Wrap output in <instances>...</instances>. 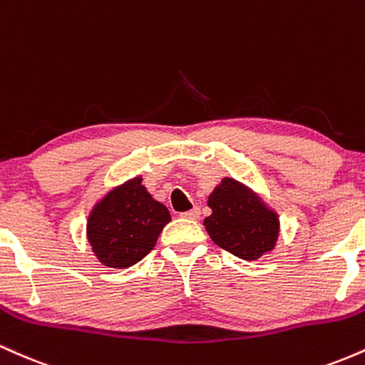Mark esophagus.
<instances>
[{
	"label": "esophagus",
	"instance_id": "34e87169",
	"mask_svg": "<svg viewBox=\"0 0 365 365\" xmlns=\"http://www.w3.org/2000/svg\"><path fill=\"white\" fill-rule=\"evenodd\" d=\"M180 216L187 217V220H197V217L200 216V209L199 207H194V209H190V211L182 212V215H180Z\"/></svg>",
	"mask_w": 365,
	"mask_h": 365
}]
</instances>
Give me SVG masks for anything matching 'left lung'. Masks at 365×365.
I'll return each instance as SVG.
<instances>
[{
  "label": "left lung",
  "instance_id": "8db88e82",
  "mask_svg": "<svg viewBox=\"0 0 365 365\" xmlns=\"http://www.w3.org/2000/svg\"><path fill=\"white\" fill-rule=\"evenodd\" d=\"M207 204L212 215L204 220V226L221 249L245 261H255L274 247L278 217L237 180L223 178Z\"/></svg>",
  "mask_w": 365,
  "mask_h": 365
}]
</instances>
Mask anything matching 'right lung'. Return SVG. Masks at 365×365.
I'll use <instances>...</instances> for the list:
<instances>
[{"instance_id": "right-lung-1", "label": "right lung", "mask_w": 365, "mask_h": 365, "mask_svg": "<svg viewBox=\"0 0 365 365\" xmlns=\"http://www.w3.org/2000/svg\"><path fill=\"white\" fill-rule=\"evenodd\" d=\"M170 220L166 206L154 200L137 177L96 206L87 223V238L104 266L125 269L153 250Z\"/></svg>"}]
</instances>
